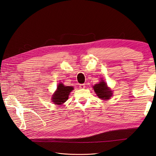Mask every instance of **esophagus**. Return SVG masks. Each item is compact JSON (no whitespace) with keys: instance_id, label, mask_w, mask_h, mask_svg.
Instances as JSON below:
<instances>
[{"instance_id":"1","label":"esophagus","mask_w":156,"mask_h":156,"mask_svg":"<svg viewBox=\"0 0 156 156\" xmlns=\"http://www.w3.org/2000/svg\"><path fill=\"white\" fill-rule=\"evenodd\" d=\"M79 88H81V89H83V88H85V85H84V84H79Z\"/></svg>"}]
</instances>
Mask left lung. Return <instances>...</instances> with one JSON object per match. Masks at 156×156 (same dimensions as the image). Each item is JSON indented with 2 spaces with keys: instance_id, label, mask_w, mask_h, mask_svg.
Returning <instances> with one entry per match:
<instances>
[{
  "instance_id": "8db88e82",
  "label": "left lung",
  "mask_w": 156,
  "mask_h": 156,
  "mask_svg": "<svg viewBox=\"0 0 156 156\" xmlns=\"http://www.w3.org/2000/svg\"><path fill=\"white\" fill-rule=\"evenodd\" d=\"M97 96L103 100H107L112 96V91L107 87V84L101 79V81L93 87Z\"/></svg>"
}]
</instances>
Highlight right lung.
<instances>
[{"label":"right lung","mask_w":156,"mask_h":156,"mask_svg":"<svg viewBox=\"0 0 156 156\" xmlns=\"http://www.w3.org/2000/svg\"><path fill=\"white\" fill-rule=\"evenodd\" d=\"M73 90L71 86H64L62 83H60L56 88V90L52 96V102L55 105H61L67 101L70 92Z\"/></svg>","instance_id":"1"}]
</instances>
